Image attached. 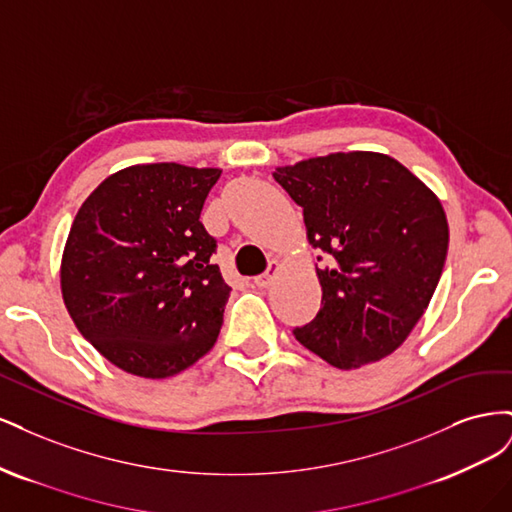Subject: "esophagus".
I'll list each match as a JSON object with an SVG mask.
<instances>
[{"label":"esophagus","instance_id":"esophagus-1","mask_svg":"<svg viewBox=\"0 0 512 512\" xmlns=\"http://www.w3.org/2000/svg\"><path fill=\"white\" fill-rule=\"evenodd\" d=\"M277 271H280V262H277V260H271V262H269V267H267V271L262 273V275H256V277H254V284H256L258 288H267V286H271V282L275 280Z\"/></svg>","mask_w":512,"mask_h":512}]
</instances>
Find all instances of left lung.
<instances>
[{
    "instance_id": "1",
    "label": "left lung",
    "mask_w": 512,
    "mask_h": 512,
    "mask_svg": "<svg viewBox=\"0 0 512 512\" xmlns=\"http://www.w3.org/2000/svg\"><path fill=\"white\" fill-rule=\"evenodd\" d=\"M273 177L303 209L309 243L327 254L320 312L292 329L297 342L339 369L384 359L440 282L448 252L440 200L406 166L371 151L312 158Z\"/></svg>"
}]
</instances>
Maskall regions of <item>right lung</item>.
Returning <instances> with one entry per match:
<instances>
[{
    "mask_svg": "<svg viewBox=\"0 0 512 512\" xmlns=\"http://www.w3.org/2000/svg\"><path fill=\"white\" fill-rule=\"evenodd\" d=\"M218 168L175 162L123 168L89 194L61 260L76 329L104 359L141 378H168L220 335L230 286L200 222Z\"/></svg>",
    "mask_w": 512,
    "mask_h": 512,
    "instance_id": "right-lung-1",
    "label": "right lung"
}]
</instances>
